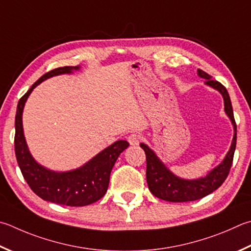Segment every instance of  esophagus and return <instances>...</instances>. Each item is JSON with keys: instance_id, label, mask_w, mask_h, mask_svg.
Masks as SVG:
<instances>
[{"instance_id": "esophagus-1", "label": "esophagus", "mask_w": 251, "mask_h": 251, "mask_svg": "<svg viewBox=\"0 0 251 251\" xmlns=\"http://www.w3.org/2000/svg\"><path fill=\"white\" fill-rule=\"evenodd\" d=\"M127 140H128L129 145L131 146H137L139 145V141H140V137L137 135V134H130L128 136V138H127Z\"/></svg>"}]
</instances>
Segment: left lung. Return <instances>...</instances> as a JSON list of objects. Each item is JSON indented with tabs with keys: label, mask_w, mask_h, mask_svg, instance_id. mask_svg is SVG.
<instances>
[{
	"label": "left lung",
	"mask_w": 251,
	"mask_h": 251,
	"mask_svg": "<svg viewBox=\"0 0 251 251\" xmlns=\"http://www.w3.org/2000/svg\"><path fill=\"white\" fill-rule=\"evenodd\" d=\"M198 75L200 78L206 80L205 85L218 91L223 97L224 112L233 125V140H231L229 150L221 163H218L215 168L208 171L205 176H200L197 179H184V177L177 176L162 162L161 159L148 145L141 143L140 147L144 149L146 160H147L146 177H147V184L150 192L158 199L165 200L168 202H190L211 194L220 188L223 182L226 180L231 163H233L237 140V126L229 94L224 85L221 84L218 81L212 80V76L207 75L206 72L198 69Z\"/></svg>",
	"instance_id": "left-lung-1"
}]
</instances>
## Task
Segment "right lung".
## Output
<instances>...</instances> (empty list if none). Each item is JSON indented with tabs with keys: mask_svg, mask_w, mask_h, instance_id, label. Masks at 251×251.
Instances as JSON below:
<instances>
[{
	"mask_svg": "<svg viewBox=\"0 0 251 251\" xmlns=\"http://www.w3.org/2000/svg\"><path fill=\"white\" fill-rule=\"evenodd\" d=\"M80 69L81 66L57 68L40 76L18 101L15 116V154L23 176L39 198L67 206H85L103 198L107 191L111 171L118 156L129 146L126 140H117L95 154L84 165L68 171L48 169L40 165L30 153L23 128V112L27 99L36 86L45 80L56 75H72Z\"/></svg>",
	"mask_w": 251,
	"mask_h": 251,
	"instance_id": "right-lung-1",
	"label": "right lung"
}]
</instances>
